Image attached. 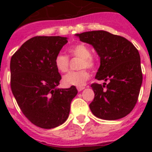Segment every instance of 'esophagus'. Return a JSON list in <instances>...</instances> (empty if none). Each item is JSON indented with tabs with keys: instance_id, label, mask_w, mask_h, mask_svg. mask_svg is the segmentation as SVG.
<instances>
[{
	"instance_id": "1",
	"label": "esophagus",
	"mask_w": 152,
	"mask_h": 152,
	"mask_svg": "<svg viewBox=\"0 0 152 152\" xmlns=\"http://www.w3.org/2000/svg\"><path fill=\"white\" fill-rule=\"evenodd\" d=\"M84 87H77V91H83L84 89Z\"/></svg>"
}]
</instances>
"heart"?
Returning <instances> with one entry per match:
<instances>
[{
  "label": "heart",
  "instance_id": "b5f03b06",
  "mask_svg": "<svg viewBox=\"0 0 152 152\" xmlns=\"http://www.w3.org/2000/svg\"><path fill=\"white\" fill-rule=\"evenodd\" d=\"M69 52L73 57L81 58L80 69H93L95 67V61L91 56L90 49L84 44H76L69 49ZM54 64L57 71L65 72L69 66V59L66 55L58 53L54 60ZM89 73L86 69H81L77 72H69L63 76L62 81L65 86H76L81 87L85 84L86 81L89 79Z\"/></svg>",
  "mask_w": 152,
  "mask_h": 152
}]
</instances>
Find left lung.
Masks as SVG:
<instances>
[{
    "label": "left lung",
    "mask_w": 152,
    "mask_h": 152,
    "mask_svg": "<svg viewBox=\"0 0 152 152\" xmlns=\"http://www.w3.org/2000/svg\"><path fill=\"white\" fill-rule=\"evenodd\" d=\"M81 42L91 45L100 57L95 79L108 81L91 84L95 98L89 105L95 117L108 121L128 115L137 103L143 80L137 49L124 37L105 31L76 34Z\"/></svg>",
    "instance_id": "left-lung-1"
}]
</instances>
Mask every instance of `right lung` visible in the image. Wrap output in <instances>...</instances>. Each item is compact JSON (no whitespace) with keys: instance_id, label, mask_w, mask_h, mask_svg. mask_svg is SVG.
Wrapping results in <instances>:
<instances>
[{"instance_id":"add662e5","label":"right lung","mask_w":152,"mask_h":152,"mask_svg":"<svg viewBox=\"0 0 152 152\" xmlns=\"http://www.w3.org/2000/svg\"><path fill=\"white\" fill-rule=\"evenodd\" d=\"M61 36H36L23 44L11 58V89L25 117L42 129L62 125L69 118L75 86L58 88L61 76L55 57L68 42Z\"/></svg>"}]
</instances>
